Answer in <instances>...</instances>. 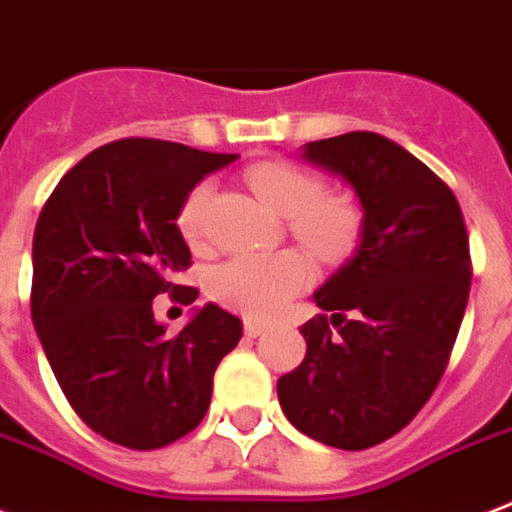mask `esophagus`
Here are the masks:
<instances>
[{"instance_id":"obj_1","label":"esophagus","mask_w":512,"mask_h":512,"mask_svg":"<svg viewBox=\"0 0 512 512\" xmlns=\"http://www.w3.org/2000/svg\"><path fill=\"white\" fill-rule=\"evenodd\" d=\"M265 330H268V325H265V322H257V319H244V333H247L249 338L263 335Z\"/></svg>"}]
</instances>
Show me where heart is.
Segmentation results:
<instances>
[{
	"mask_svg": "<svg viewBox=\"0 0 512 512\" xmlns=\"http://www.w3.org/2000/svg\"><path fill=\"white\" fill-rule=\"evenodd\" d=\"M249 187L273 212L287 217L290 233L319 257H338L354 247L360 236L362 212L354 198L325 193L322 179L287 161L255 163L247 169ZM212 204V185L198 182L179 204L177 228L187 244L206 239V220ZM311 279L303 255L282 249L273 255H233L214 265L209 292L222 306L247 317H271L298 295Z\"/></svg>",
	"mask_w": 512,
	"mask_h": 512,
	"instance_id": "obj_1",
	"label": "heart"
}]
</instances>
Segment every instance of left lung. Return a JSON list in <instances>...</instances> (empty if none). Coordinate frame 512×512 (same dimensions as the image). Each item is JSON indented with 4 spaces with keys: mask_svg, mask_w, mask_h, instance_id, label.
Here are the masks:
<instances>
[{
    "mask_svg": "<svg viewBox=\"0 0 512 512\" xmlns=\"http://www.w3.org/2000/svg\"><path fill=\"white\" fill-rule=\"evenodd\" d=\"M362 204L360 247L314 295L306 360L279 378L284 416L325 446L362 451L424 408L451 360L473 260L454 190L419 158L370 131L303 147Z\"/></svg>",
    "mask_w": 512,
    "mask_h": 512,
    "instance_id": "1",
    "label": "left lung"
}]
</instances>
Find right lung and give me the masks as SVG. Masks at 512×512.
<instances>
[{"mask_svg":"<svg viewBox=\"0 0 512 512\" xmlns=\"http://www.w3.org/2000/svg\"><path fill=\"white\" fill-rule=\"evenodd\" d=\"M236 161L163 139H117L66 171L31 244V319L61 392L117 446L155 451L209 411L214 370L241 341V319L204 306L177 335L152 300L190 306L195 287L179 204L209 171Z\"/></svg>","mask_w":512,"mask_h":512,"instance_id":"obj_1","label":"right lung"}]
</instances>
